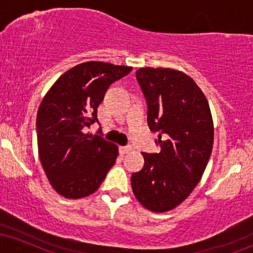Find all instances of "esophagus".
<instances>
[{
    "label": "esophagus",
    "instance_id": "1",
    "mask_svg": "<svg viewBox=\"0 0 253 253\" xmlns=\"http://www.w3.org/2000/svg\"><path fill=\"white\" fill-rule=\"evenodd\" d=\"M132 151V146L130 145H127V146H121L120 147V152L123 153V155H126V153H128Z\"/></svg>",
    "mask_w": 253,
    "mask_h": 253
}]
</instances>
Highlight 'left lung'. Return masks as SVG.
I'll use <instances>...</instances> for the list:
<instances>
[{
    "mask_svg": "<svg viewBox=\"0 0 253 253\" xmlns=\"http://www.w3.org/2000/svg\"><path fill=\"white\" fill-rule=\"evenodd\" d=\"M135 77L161 152L143 153L144 168L130 183L138 201L161 213L184 201L201 179L213 149V120L202 90L183 72L143 68Z\"/></svg>",
    "mask_w": 253,
    "mask_h": 253,
    "instance_id": "obj_1",
    "label": "left lung"
}]
</instances>
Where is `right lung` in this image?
<instances>
[{"mask_svg":"<svg viewBox=\"0 0 253 253\" xmlns=\"http://www.w3.org/2000/svg\"><path fill=\"white\" fill-rule=\"evenodd\" d=\"M132 68L102 62L78 64L57 80L37 115L38 150L48 181L60 195L81 199L95 193L118 157L117 145L84 134L98 123L97 107L115 81ZM100 130V129H98Z\"/></svg>","mask_w":253,"mask_h":253,"instance_id":"add662e5","label":"right lung"}]
</instances>
